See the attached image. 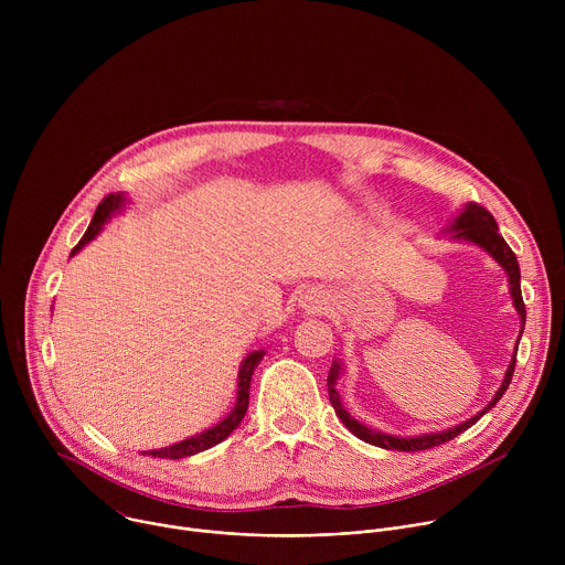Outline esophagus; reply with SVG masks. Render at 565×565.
I'll return each mask as SVG.
<instances>
[{
    "instance_id": "obj_1",
    "label": "esophagus",
    "mask_w": 565,
    "mask_h": 565,
    "mask_svg": "<svg viewBox=\"0 0 565 565\" xmlns=\"http://www.w3.org/2000/svg\"><path fill=\"white\" fill-rule=\"evenodd\" d=\"M299 306H301L306 312L315 315V312H321V310L327 308V299H324V295L317 292V290H308V292H303V295L299 297Z\"/></svg>"
}]
</instances>
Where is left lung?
Returning a JSON list of instances; mask_svg holds the SVG:
<instances>
[{
	"label": "left lung",
	"mask_w": 565,
	"mask_h": 565,
	"mask_svg": "<svg viewBox=\"0 0 565 565\" xmlns=\"http://www.w3.org/2000/svg\"><path fill=\"white\" fill-rule=\"evenodd\" d=\"M445 232L449 234L451 241H465V244H471L476 248H480L482 253H488L508 275V284H510V297H512V303L521 317V331H519V338H516V344H514V355L508 364V371L503 375V382L499 386V391L494 393V397L490 399L488 407H482L476 416L467 418L465 423L456 425V427H449V429H443V431H429V434H420V436H393V434H384L380 429H373V427H366L364 423L355 420L342 405L340 399V391H338V380L340 375L344 373V364L335 358L333 364H331V371H329V397H331V405L338 414V418L344 423V427L358 436L360 440L369 443V445H375V447H382V449H393V451H423V449H431V447H438L456 436H460L465 429H469L476 420H480L482 416H486L497 402L503 397V393L508 391L510 386V380H512V373H514V364H516V351H519V342H521V335H523V329H525V303H523V295H521V270H519V262H516V255L510 250V246L505 244V238L501 236L499 232V225L494 221V216L486 210L480 207L476 203H467L458 216L451 218L449 227H445Z\"/></svg>",
	"instance_id": "left-lung-1"
}]
</instances>
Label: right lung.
Segmentation results:
<instances>
[{
	"label": "right lung",
	"mask_w": 565,
	"mask_h": 565,
	"mask_svg": "<svg viewBox=\"0 0 565 565\" xmlns=\"http://www.w3.org/2000/svg\"><path fill=\"white\" fill-rule=\"evenodd\" d=\"M129 203L127 194L125 192H116V194H109L96 210L85 236L79 238V244L71 250V257L77 255L79 250H83L89 241H94L103 227L125 210V205ZM266 351L259 349V351H253L246 355V360L241 362L238 366V375H236V399H234V407L232 412L221 420L216 423L214 427L201 431V434H194L181 443H174L170 447H160V449H149V451H142V456H153V458H170V460H179V458H185V456H194L199 451H205L214 445H218L221 440H225L238 425L241 420H244L246 412H248V397H250V382H253V373L255 369L259 366V362L264 360Z\"/></svg>",
	"instance_id": "1"
}]
</instances>
